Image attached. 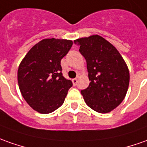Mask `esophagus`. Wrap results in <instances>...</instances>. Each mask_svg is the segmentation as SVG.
<instances>
[{
	"mask_svg": "<svg viewBox=\"0 0 147 147\" xmlns=\"http://www.w3.org/2000/svg\"><path fill=\"white\" fill-rule=\"evenodd\" d=\"M72 82H73L74 86H77V84H78V79L77 78H74V79L72 80Z\"/></svg>",
	"mask_w": 147,
	"mask_h": 147,
	"instance_id": "obj_1",
	"label": "esophagus"
}]
</instances>
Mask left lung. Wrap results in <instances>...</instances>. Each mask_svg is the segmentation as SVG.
<instances>
[{
  "label": "left lung",
  "instance_id": "8db88e82",
  "mask_svg": "<svg viewBox=\"0 0 147 147\" xmlns=\"http://www.w3.org/2000/svg\"><path fill=\"white\" fill-rule=\"evenodd\" d=\"M86 61L90 83L81 91L86 105L101 114L109 113L125 98L129 73L118 49L98 35L74 41Z\"/></svg>",
  "mask_w": 147,
  "mask_h": 147
}]
</instances>
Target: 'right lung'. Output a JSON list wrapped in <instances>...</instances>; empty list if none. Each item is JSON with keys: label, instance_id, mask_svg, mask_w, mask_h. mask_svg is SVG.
<instances>
[{"label": "right lung", "instance_id": "right-lung-1", "mask_svg": "<svg viewBox=\"0 0 147 147\" xmlns=\"http://www.w3.org/2000/svg\"><path fill=\"white\" fill-rule=\"evenodd\" d=\"M73 41L48 38L31 48L21 61L18 71L19 89L26 102L41 114H49L63 104L73 86L61 73V60Z\"/></svg>", "mask_w": 147, "mask_h": 147}]
</instances>
